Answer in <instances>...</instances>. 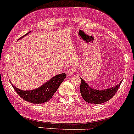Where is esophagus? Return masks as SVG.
Here are the masks:
<instances>
[{
	"label": "esophagus",
	"mask_w": 134,
	"mask_h": 134,
	"mask_svg": "<svg viewBox=\"0 0 134 134\" xmlns=\"http://www.w3.org/2000/svg\"><path fill=\"white\" fill-rule=\"evenodd\" d=\"M76 72H77V69H76V67H71L70 69L68 70V71H67L69 75H73V74H74Z\"/></svg>",
	"instance_id": "esophagus-1"
}]
</instances>
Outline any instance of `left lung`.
<instances>
[{
    "mask_svg": "<svg viewBox=\"0 0 134 134\" xmlns=\"http://www.w3.org/2000/svg\"><path fill=\"white\" fill-rule=\"evenodd\" d=\"M80 93L84 101L93 104H100L110 99L116 94L119 86L122 83L120 82L116 86L104 90H96L91 88L88 84L81 78Z\"/></svg>",
    "mask_w": 134,
    "mask_h": 134,
    "instance_id": "1",
    "label": "left lung"
}]
</instances>
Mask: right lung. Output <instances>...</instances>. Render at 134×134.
<instances>
[{"label": "right lung", "mask_w": 134, "mask_h": 134, "mask_svg": "<svg viewBox=\"0 0 134 134\" xmlns=\"http://www.w3.org/2000/svg\"><path fill=\"white\" fill-rule=\"evenodd\" d=\"M27 34L24 35V36H26ZM24 36H22L20 39L23 37ZM65 77H66V74L65 73L58 74L52 77L50 80H48L47 82L43 84L40 87L36 89L31 90V91L20 90L19 88H17L13 84H12V86L15 92L18 93V95L24 101L32 103L41 104V103L48 102L52 98V97L53 96L55 92L57 91Z\"/></svg>", "instance_id": "right-lung-1"}]
</instances>
